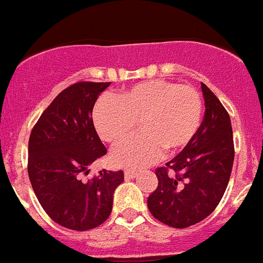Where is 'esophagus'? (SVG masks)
Segmentation results:
<instances>
[{"mask_svg":"<svg viewBox=\"0 0 263 263\" xmlns=\"http://www.w3.org/2000/svg\"><path fill=\"white\" fill-rule=\"evenodd\" d=\"M124 175H125V179L130 180V179H134V177H136L137 172L134 170H126V171H125Z\"/></svg>","mask_w":263,"mask_h":263,"instance_id":"obj_1","label":"esophagus"}]
</instances>
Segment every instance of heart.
Returning a JSON list of instances; mask_svg holds the SVG:
<instances>
[{
    "label": "heart",
    "instance_id": "b5f03b06",
    "mask_svg": "<svg viewBox=\"0 0 263 263\" xmlns=\"http://www.w3.org/2000/svg\"><path fill=\"white\" fill-rule=\"evenodd\" d=\"M92 119L99 136L109 143L124 139L138 121L141 132L117 144L112 159L121 167H146L164 150L176 153L194 138L202 119V98L192 86L151 79L126 88L117 99H99Z\"/></svg>",
    "mask_w": 263,
    "mask_h": 263
}]
</instances>
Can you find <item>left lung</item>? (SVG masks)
<instances>
[{
  "label": "left lung",
  "mask_w": 263,
  "mask_h": 263,
  "mask_svg": "<svg viewBox=\"0 0 263 263\" xmlns=\"http://www.w3.org/2000/svg\"><path fill=\"white\" fill-rule=\"evenodd\" d=\"M201 87L206 108L203 121L167 167L156 168L158 187L147 198L154 218L173 228H186L210 215L232 172L235 147L230 115L206 84Z\"/></svg>",
  "instance_id": "obj_1"
}]
</instances>
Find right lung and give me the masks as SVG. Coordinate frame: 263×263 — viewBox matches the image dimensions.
I'll list each match as a JSON object with an SVG mask.
<instances>
[{
    "instance_id": "obj_1",
    "label": "right lung",
    "mask_w": 263,
    "mask_h": 263,
    "mask_svg": "<svg viewBox=\"0 0 263 263\" xmlns=\"http://www.w3.org/2000/svg\"><path fill=\"white\" fill-rule=\"evenodd\" d=\"M110 82H78L56 96L31 132L28 176L39 202L52 220L74 231H88L110 215L113 193L122 171L82 175L107 148L96 133L92 109Z\"/></svg>"
}]
</instances>
